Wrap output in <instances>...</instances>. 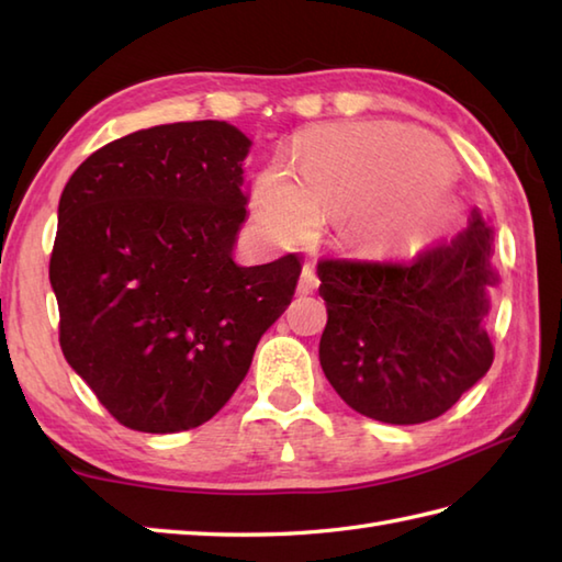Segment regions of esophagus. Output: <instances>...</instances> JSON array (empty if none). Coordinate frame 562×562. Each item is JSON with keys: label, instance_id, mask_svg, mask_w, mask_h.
I'll return each mask as SVG.
<instances>
[{"label": "esophagus", "instance_id": "esophagus-1", "mask_svg": "<svg viewBox=\"0 0 562 562\" xmlns=\"http://www.w3.org/2000/svg\"><path fill=\"white\" fill-rule=\"evenodd\" d=\"M318 290V274L314 266H304L302 280H300V294H312Z\"/></svg>", "mask_w": 562, "mask_h": 562}]
</instances>
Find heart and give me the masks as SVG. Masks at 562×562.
Returning a JSON list of instances; mask_svg holds the SVG:
<instances>
[{"label": "heart", "mask_w": 562, "mask_h": 562, "mask_svg": "<svg viewBox=\"0 0 562 562\" xmlns=\"http://www.w3.org/2000/svg\"><path fill=\"white\" fill-rule=\"evenodd\" d=\"M425 151L423 142L389 127L316 130L296 149L300 178L280 164L258 176L256 220L270 236L292 241L312 234L324 214L357 205L350 217L357 238L408 241L437 217L453 186L451 171L437 178L432 164L417 176L413 159Z\"/></svg>", "instance_id": "obj_1"}]
</instances>
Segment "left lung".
<instances>
[{
	"instance_id": "8db88e82",
	"label": "left lung",
	"mask_w": 562,
	"mask_h": 562,
	"mask_svg": "<svg viewBox=\"0 0 562 562\" xmlns=\"http://www.w3.org/2000/svg\"><path fill=\"white\" fill-rule=\"evenodd\" d=\"M495 229L481 207L451 241L405 260H321L328 324L318 360L360 415L417 425L447 413L487 374Z\"/></svg>"
}]
</instances>
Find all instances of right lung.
Returning <instances> with one entry per match:
<instances>
[{
	"instance_id": "1",
	"label": "right lung",
	"mask_w": 562,
	"mask_h": 562,
	"mask_svg": "<svg viewBox=\"0 0 562 562\" xmlns=\"http://www.w3.org/2000/svg\"><path fill=\"white\" fill-rule=\"evenodd\" d=\"M250 145L224 121L137 130L93 151L59 198V345L137 432H183L217 415L294 296L296 256L234 260Z\"/></svg>"
}]
</instances>
